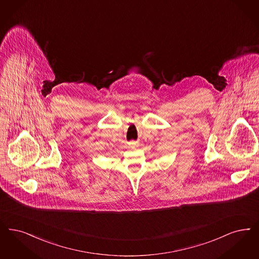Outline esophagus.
Here are the masks:
<instances>
[{"instance_id":"1","label":"esophagus","mask_w":259,"mask_h":259,"mask_svg":"<svg viewBox=\"0 0 259 259\" xmlns=\"http://www.w3.org/2000/svg\"><path fill=\"white\" fill-rule=\"evenodd\" d=\"M129 145H132V146H137V145H138V142H134V141H132V142H130V143H129Z\"/></svg>"}]
</instances>
